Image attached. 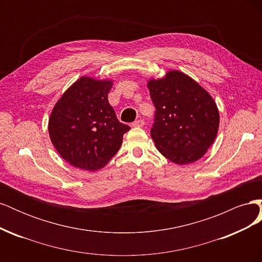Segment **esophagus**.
Listing matches in <instances>:
<instances>
[{
	"label": "esophagus",
	"mask_w": 262,
	"mask_h": 262,
	"mask_svg": "<svg viewBox=\"0 0 262 262\" xmlns=\"http://www.w3.org/2000/svg\"><path fill=\"white\" fill-rule=\"evenodd\" d=\"M144 125V120L142 119H139V120H136L132 123V126H136V128H141V126Z\"/></svg>",
	"instance_id": "obj_1"
}]
</instances>
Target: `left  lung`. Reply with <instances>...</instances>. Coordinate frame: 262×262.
Listing matches in <instances>:
<instances>
[{
  "instance_id": "1",
  "label": "left lung",
  "mask_w": 262,
  "mask_h": 262,
  "mask_svg": "<svg viewBox=\"0 0 262 262\" xmlns=\"http://www.w3.org/2000/svg\"><path fill=\"white\" fill-rule=\"evenodd\" d=\"M147 87L156 108L150 137L160 153L177 165L200 160L215 140L220 124L211 95L176 70L150 78Z\"/></svg>"
}]
</instances>
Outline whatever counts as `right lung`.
<instances>
[{"mask_svg": "<svg viewBox=\"0 0 262 262\" xmlns=\"http://www.w3.org/2000/svg\"><path fill=\"white\" fill-rule=\"evenodd\" d=\"M112 80L82 76L54 105L48 124L63 160L83 170L104 167L116 155L130 126L121 123L108 101Z\"/></svg>", "mask_w": 262, "mask_h": 262, "instance_id": "obj_1", "label": "right lung"}]
</instances>
